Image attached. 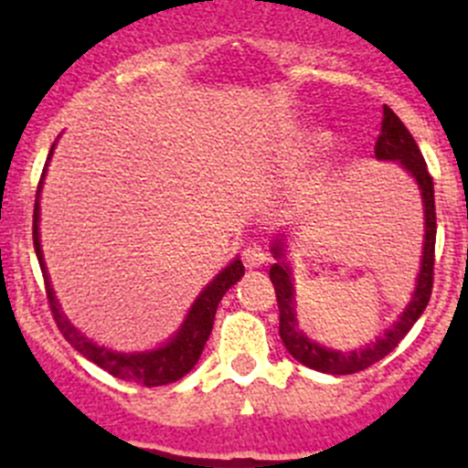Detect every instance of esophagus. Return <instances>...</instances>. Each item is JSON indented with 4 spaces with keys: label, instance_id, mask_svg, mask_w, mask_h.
Listing matches in <instances>:
<instances>
[{
    "label": "esophagus",
    "instance_id": "34e87169",
    "mask_svg": "<svg viewBox=\"0 0 468 468\" xmlns=\"http://www.w3.org/2000/svg\"><path fill=\"white\" fill-rule=\"evenodd\" d=\"M242 262L247 269L262 267V264L267 262V253H264L261 244H247V247L242 249Z\"/></svg>",
    "mask_w": 468,
    "mask_h": 468
}]
</instances>
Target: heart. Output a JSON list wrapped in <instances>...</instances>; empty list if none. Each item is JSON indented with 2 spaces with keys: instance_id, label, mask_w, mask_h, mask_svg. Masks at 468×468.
<instances>
[{
  "instance_id": "heart-1",
  "label": "heart",
  "mask_w": 468,
  "mask_h": 468,
  "mask_svg": "<svg viewBox=\"0 0 468 468\" xmlns=\"http://www.w3.org/2000/svg\"><path fill=\"white\" fill-rule=\"evenodd\" d=\"M308 143H313V144H322V143H324V135H319V133L308 135Z\"/></svg>"
}]
</instances>
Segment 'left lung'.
Listing matches in <instances>:
<instances>
[{
	"instance_id": "1",
	"label": "left lung",
	"mask_w": 468,
	"mask_h": 468,
	"mask_svg": "<svg viewBox=\"0 0 468 468\" xmlns=\"http://www.w3.org/2000/svg\"><path fill=\"white\" fill-rule=\"evenodd\" d=\"M376 158L378 160H396V163L403 165L410 174L414 176V181L419 183V190H421L423 199V217H426V242H423V256H421V269H419L417 287H414L412 301L408 303V308L403 310V314L399 317V322H394L391 328L385 330V335H380L376 342H371L367 348L360 351H333V348H325L322 344L313 342L303 330L299 328L296 322V303H294V282H292V271L290 264L285 262V242L281 238L273 239L271 253L276 258V262L269 269V278L273 282V290H276V301H278V313H281V325H278V333H281L282 344L290 351V356L294 360H299L301 365L310 367L314 371H322V374H333V376H346V374H357V371H365L367 367L376 365L385 356H389L396 346H399L400 339L410 333L417 319L421 317L423 310H426L428 301L432 294V273H435V238H437V217H435V187H432V176L428 172V165L423 160L421 149H419L414 138L410 135V131L405 129L403 122L399 120L394 111L389 106L382 108V126L378 143H376Z\"/></svg>"
}]
</instances>
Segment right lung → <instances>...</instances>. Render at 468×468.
Segmentation results:
<instances>
[{
  "label": "right lung",
  "mask_w": 468,
  "mask_h": 468,
  "mask_svg": "<svg viewBox=\"0 0 468 468\" xmlns=\"http://www.w3.org/2000/svg\"><path fill=\"white\" fill-rule=\"evenodd\" d=\"M51 154H54V146H51L49 151V158ZM49 158H47V163H49ZM45 172L47 165L45 169H42V178L40 183H37L36 190V206H33V249H36L37 262H40L42 276H45V290L51 314H54V322L58 325L60 333H63V337L68 339L83 357H88L90 362H94V365L101 367L103 371H108V374L115 376V378L120 380H129L144 387L169 385V382L181 380L201 357V351H204L207 337H210L212 324H215V313L221 296L244 276L242 261L235 258L229 267L221 269V271L217 273L215 281L197 296V301L192 303L190 313H187L186 322L178 328V333L174 335L167 344L155 348V351L117 353L106 346H97L92 339L81 335V330L74 328L72 322L65 317V313L60 310L58 299H56L54 294V287H51L49 282V273H47L45 258H42L40 249V230H37V221H40V190L42 181H45Z\"/></svg>",
  "instance_id": "1"
}]
</instances>
